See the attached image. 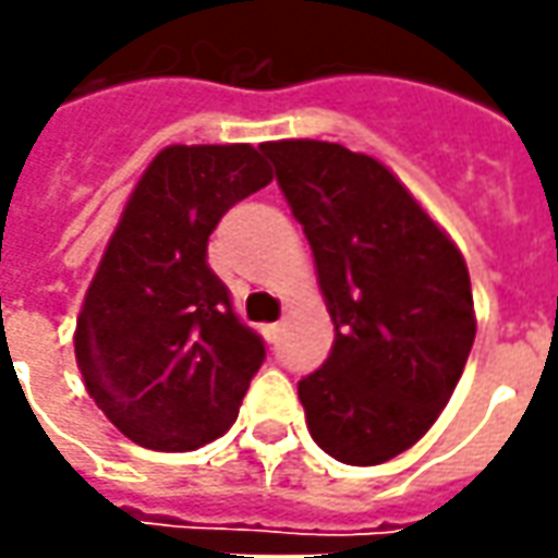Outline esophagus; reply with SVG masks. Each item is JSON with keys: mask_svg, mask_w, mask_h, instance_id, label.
Instances as JSON below:
<instances>
[{"mask_svg": "<svg viewBox=\"0 0 558 558\" xmlns=\"http://www.w3.org/2000/svg\"><path fill=\"white\" fill-rule=\"evenodd\" d=\"M279 335H282V323L264 325V338L270 340V343H276V340H279Z\"/></svg>", "mask_w": 558, "mask_h": 558, "instance_id": "1", "label": "esophagus"}]
</instances>
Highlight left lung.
I'll return each mask as SVG.
<instances>
[{"instance_id": "1", "label": "left lung", "mask_w": 558, "mask_h": 558, "mask_svg": "<svg viewBox=\"0 0 558 558\" xmlns=\"http://www.w3.org/2000/svg\"><path fill=\"white\" fill-rule=\"evenodd\" d=\"M316 257L335 343L298 396L316 445L375 466L417 442L476 338L454 242L372 156L325 141L264 144Z\"/></svg>"}]
</instances>
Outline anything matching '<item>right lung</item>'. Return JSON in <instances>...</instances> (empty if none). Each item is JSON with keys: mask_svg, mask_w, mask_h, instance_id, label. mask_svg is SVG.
<instances>
[{"mask_svg": "<svg viewBox=\"0 0 558 558\" xmlns=\"http://www.w3.org/2000/svg\"><path fill=\"white\" fill-rule=\"evenodd\" d=\"M272 181L252 144L166 147L134 186L76 323V362L110 424L153 451L233 427L267 359L208 267V235Z\"/></svg>", "mask_w": 558, "mask_h": 558, "instance_id": "add662e5", "label": "right lung"}]
</instances>
